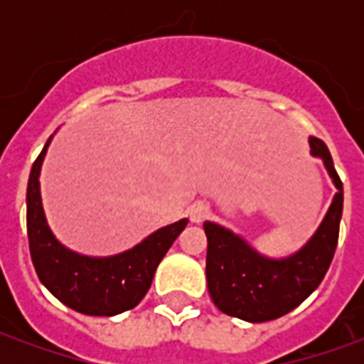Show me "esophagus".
<instances>
[{"instance_id":"obj_1","label":"esophagus","mask_w":364,"mask_h":364,"mask_svg":"<svg viewBox=\"0 0 364 364\" xmlns=\"http://www.w3.org/2000/svg\"><path fill=\"white\" fill-rule=\"evenodd\" d=\"M208 213H210V208H208V205L203 203V200H197V203H193V205L187 208V214H189V218L193 224H200V222L208 216Z\"/></svg>"}]
</instances>
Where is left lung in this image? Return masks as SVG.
<instances>
[{"mask_svg": "<svg viewBox=\"0 0 364 364\" xmlns=\"http://www.w3.org/2000/svg\"><path fill=\"white\" fill-rule=\"evenodd\" d=\"M308 144L314 158L321 159L337 193L320 226L300 250L271 257L222 224H203L208 240L206 282L220 312L252 323L277 320L302 304L328 273L343 214V183L328 146L318 138H310Z\"/></svg>", "mask_w": 364, "mask_h": 364, "instance_id": "left-lung-1", "label": "left lung"}]
</instances>
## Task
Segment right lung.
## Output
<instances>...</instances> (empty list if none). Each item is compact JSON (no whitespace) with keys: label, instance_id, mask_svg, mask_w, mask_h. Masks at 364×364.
<instances>
[{"label":"right lung","instance_id":"obj_1","mask_svg":"<svg viewBox=\"0 0 364 364\" xmlns=\"http://www.w3.org/2000/svg\"><path fill=\"white\" fill-rule=\"evenodd\" d=\"M52 138L33 164L27 185V232L36 274L62 304L85 316H117L140 304L167 250L187 218L151 232L140 244L114 255L74 252L54 236L41 197V169Z\"/></svg>","mask_w":364,"mask_h":364}]
</instances>
